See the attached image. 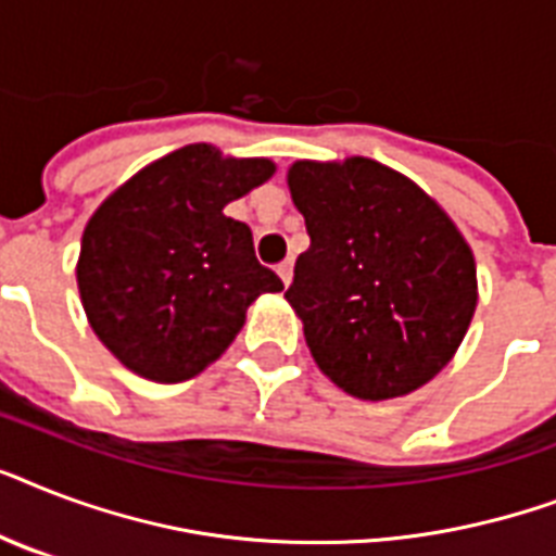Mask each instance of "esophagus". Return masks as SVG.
Here are the masks:
<instances>
[{
	"label": "esophagus",
	"mask_w": 556,
	"mask_h": 556,
	"mask_svg": "<svg viewBox=\"0 0 556 556\" xmlns=\"http://www.w3.org/2000/svg\"><path fill=\"white\" fill-rule=\"evenodd\" d=\"M277 274H279V279H282V286H291V277H294V262L291 260H286L282 262V265H277Z\"/></svg>",
	"instance_id": "34e87169"
}]
</instances>
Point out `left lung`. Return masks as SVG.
<instances>
[{
	"instance_id": "obj_1",
	"label": "left lung",
	"mask_w": 556,
	"mask_h": 556,
	"mask_svg": "<svg viewBox=\"0 0 556 556\" xmlns=\"http://www.w3.org/2000/svg\"><path fill=\"white\" fill-rule=\"evenodd\" d=\"M288 190L312 244L286 300L314 364L361 401L430 383L462 346L479 300L473 251L453 218L364 155L294 161Z\"/></svg>"
}]
</instances>
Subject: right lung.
I'll use <instances>...</instances> for the list:
<instances>
[{"instance_id":"right-lung-1","label":"right lung","mask_w":556,"mask_h":556,"mask_svg":"<svg viewBox=\"0 0 556 556\" xmlns=\"http://www.w3.org/2000/svg\"><path fill=\"white\" fill-rule=\"evenodd\" d=\"M274 169L270 159L190 143L94 210L77 288L91 331L126 369L155 383L195 378L233 343L248 305L282 291V279L256 262L251 227L225 216Z\"/></svg>"}]
</instances>
